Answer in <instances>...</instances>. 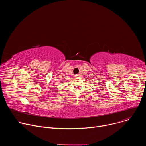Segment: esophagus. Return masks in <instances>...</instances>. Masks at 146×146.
Segmentation results:
<instances>
[{"instance_id": "1", "label": "esophagus", "mask_w": 146, "mask_h": 146, "mask_svg": "<svg viewBox=\"0 0 146 146\" xmlns=\"http://www.w3.org/2000/svg\"><path fill=\"white\" fill-rule=\"evenodd\" d=\"M79 74H76V75H75V77H76V78H78L79 77Z\"/></svg>"}]
</instances>
